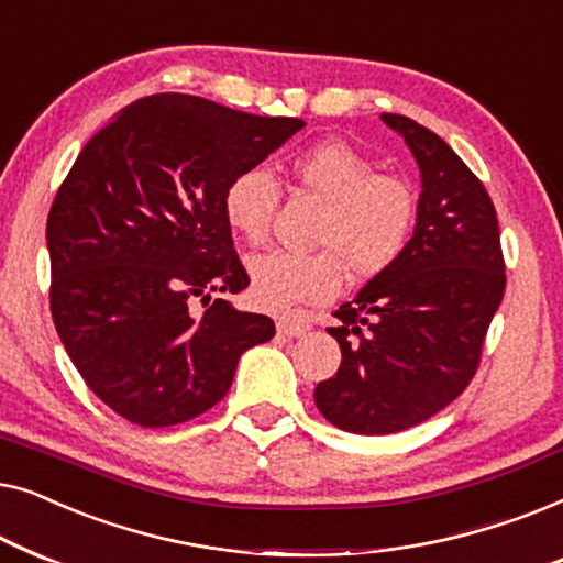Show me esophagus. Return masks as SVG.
Returning a JSON list of instances; mask_svg holds the SVG:
<instances>
[{
    "label": "esophagus",
    "mask_w": 563,
    "mask_h": 563,
    "mask_svg": "<svg viewBox=\"0 0 563 563\" xmlns=\"http://www.w3.org/2000/svg\"><path fill=\"white\" fill-rule=\"evenodd\" d=\"M275 327H278V334L283 336H300L308 331V323L303 319H298V316H280V319L275 321Z\"/></svg>",
    "instance_id": "obj_1"
}]
</instances>
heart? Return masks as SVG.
Masks as SVG:
<instances>
[{
	"mask_svg": "<svg viewBox=\"0 0 563 563\" xmlns=\"http://www.w3.org/2000/svg\"><path fill=\"white\" fill-rule=\"evenodd\" d=\"M298 191L323 201L313 227V252H265L250 263L252 300L267 311L334 298L350 271L372 280L408 250L418 221V196L406 178L377 173L372 157L344 140H321L288 161ZM278 186L263 170H240L221 194L229 229L252 244L271 234Z\"/></svg>",
	"mask_w": 563,
	"mask_h": 563,
	"instance_id": "1",
	"label": "heart"
}]
</instances>
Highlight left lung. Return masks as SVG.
Returning <instances> with one entry per match:
<instances>
[{
	"label": "left lung",
	"mask_w": 563,
	"mask_h": 563,
	"mask_svg": "<svg viewBox=\"0 0 563 563\" xmlns=\"http://www.w3.org/2000/svg\"><path fill=\"white\" fill-rule=\"evenodd\" d=\"M421 168L408 250L334 313L342 364L316 385L329 423L385 437L423 423L464 393L505 292L493 199L437 132L383 114Z\"/></svg>",
	"instance_id": "obj_1"
}]
</instances>
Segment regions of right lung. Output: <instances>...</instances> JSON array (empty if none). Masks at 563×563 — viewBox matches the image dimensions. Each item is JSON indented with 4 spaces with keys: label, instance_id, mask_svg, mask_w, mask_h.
Listing matches in <instances>:
<instances>
[{
    "label": "right lung",
    "instance_id": "1",
    "mask_svg": "<svg viewBox=\"0 0 563 563\" xmlns=\"http://www.w3.org/2000/svg\"><path fill=\"white\" fill-rule=\"evenodd\" d=\"M303 124L153 93L101 126L60 184L45 229L53 323L86 385L130 423L206 413L242 354L275 336L267 316L221 298L250 285L221 194Z\"/></svg>",
    "mask_w": 563,
    "mask_h": 563
}]
</instances>
